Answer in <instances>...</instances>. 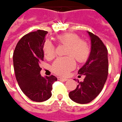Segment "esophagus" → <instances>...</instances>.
Segmentation results:
<instances>
[{"instance_id": "1", "label": "esophagus", "mask_w": 122, "mask_h": 122, "mask_svg": "<svg viewBox=\"0 0 122 122\" xmlns=\"http://www.w3.org/2000/svg\"><path fill=\"white\" fill-rule=\"evenodd\" d=\"M58 80H61V81H64V82H65V81H67L68 79H67V78H62V77H58Z\"/></svg>"}]
</instances>
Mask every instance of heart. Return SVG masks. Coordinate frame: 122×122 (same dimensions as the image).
<instances>
[{"label": "heart", "instance_id": "obj_1", "mask_svg": "<svg viewBox=\"0 0 122 122\" xmlns=\"http://www.w3.org/2000/svg\"><path fill=\"white\" fill-rule=\"evenodd\" d=\"M59 44L67 46L65 55L67 57L58 58L52 65L51 69L55 74L65 76L69 74L76 66L75 58L79 63L87 60L90 53L88 42L73 33H66L56 37ZM43 53L47 59H52L55 55V48L51 42L46 41L43 44Z\"/></svg>", "mask_w": 122, "mask_h": 122}]
</instances>
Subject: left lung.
Returning <instances> with one entry per match:
<instances>
[{
    "instance_id": "obj_1",
    "label": "left lung",
    "mask_w": 122,
    "mask_h": 122,
    "mask_svg": "<svg viewBox=\"0 0 122 122\" xmlns=\"http://www.w3.org/2000/svg\"><path fill=\"white\" fill-rule=\"evenodd\" d=\"M88 33L91 40L90 56L78 71L85 78L83 82L78 81L76 88L69 93V98L80 104L90 103L99 95L107 80L109 69L107 47L98 36Z\"/></svg>"
}]
</instances>
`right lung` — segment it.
<instances>
[{
	"label": "right lung",
	"instance_id": "right-lung-1",
	"mask_svg": "<svg viewBox=\"0 0 122 122\" xmlns=\"http://www.w3.org/2000/svg\"><path fill=\"white\" fill-rule=\"evenodd\" d=\"M47 34L37 30L23 36L17 44L13 53L15 77L21 90L30 99L42 102L51 98L53 84L57 80L54 76L42 77L40 71L44 61L43 44Z\"/></svg>",
	"mask_w": 122,
	"mask_h": 122
}]
</instances>
